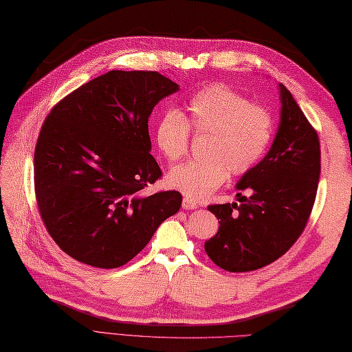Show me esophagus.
Segmentation results:
<instances>
[{
    "label": "esophagus",
    "instance_id": "1",
    "mask_svg": "<svg viewBox=\"0 0 352 352\" xmlns=\"http://www.w3.org/2000/svg\"><path fill=\"white\" fill-rule=\"evenodd\" d=\"M198 204L195 203V201H192L189 198H184L183 199V208L184 210H193V208H197Z\"/></svg>",
    "mask_w": 352,
    "mask_h": 352
}]
</instances>
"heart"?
I'll use <instances>...</instances> for the list:
<instances>
[{"mask_svg":"<svg viewBox=\"0 0 352 352\" xmlns=\"http://www.w3.org/2000/svg\"><path fill=\"white\" fill-rule=\"evenodd\" d=\"M190 129L208 134L206 159L183 163L169 172L168 182L189 199H203L227 180L228 172H248L271 144L274 119L269 110L251 104L246 96L223 85H213L193 94L188 118L168 109L155 125V142L169 162L188 154Z\"/></svg>","mask_w":352,"mask_h":352,"instance_id":"1","label":"heart"}]
</instances>
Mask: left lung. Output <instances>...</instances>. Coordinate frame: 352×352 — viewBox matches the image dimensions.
Wrapping results in <instances>:
<instances>
[{
  "label": "left lung",
  "mask_w": 352,
  "mask_h": 352,
  "mask_svg": "<svg viewBox=\"0 0 352 352\" xmlns=\"http://www.w3.org/2000/svg\"><path fill=\"white\" fill-rule=\"evenodd\" d=\"M281 119L274 144L237 183L239 203L207 208L219 219L204 248L228 272H250L280 258L301 236L315 204L320 145L316 130L280 83ZM250 190V199L241 197Z\"/></svg>",
  "instance_id": "8db88e82"
}]
</instances>
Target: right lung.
Instances as JSON below:
<instances>
[{
  "instance_id": "right-lung-1",
  "label": "right lung",
  "mask_w": 352,
  "mask_h": 352,
  "mask_svg": "<svg viewBox=\"0 0 352 352\" xmlns=\"http://www.w3.org/2000/svg\"><path fill=\"white\" fill-rule=\"evenodd\" d=\"M177 91L155 71H110L51 109L34 149V192L45 228L72 258L129 263L180 210V192L144 195L162 177L148 118Z\"/></svg>"
}]
</instances>
